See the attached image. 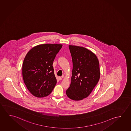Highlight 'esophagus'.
<instances>
[{
  "label": "esophagus",
  "instance_id": "34e87169",
  "mask_svg": "<svg viewBox=\"0 0 131 131\" xmlns=\"http://www.w3.org/2000/svg\"><path fill=\"white\" fill-rule=\"evenodd\" d=\"M58 79H59V80H61L62 79V78L61 77H58Z\"/></svg>",
  "mask_w": 131,
  "mask_h": 131
}]
</instances>
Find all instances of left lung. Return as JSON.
Returning <instances> with one entry per match:
<instances>
[{
  "label": "left lung",
  "mask_w": 131,
  "mask_h": 131,
  "mask_svg": "<svg viewBox=\"0 0 131 131\" xmlns=\"http://www.w3.org/2000/svg\"><path fill=\"white\" fill-rule=\"evenodd\" d=\"M73 68L70 87L66 90L69 99L81 100L88 97L99 82L100 73L97 56L82 47L69 45Z\"/></svg>",
  "instance_id": "left-lung-1"
}]
</instances>
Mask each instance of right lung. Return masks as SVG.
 Returning a JSON list of instances; mask_svg holds the SVG:
<instances>
[{
	"label": "right lung",
	"mask_w": 131,
	"mask_h": 131,
	"mask_svg": "<svg viewBox=\"0 0 131 131\" xmlns=\"http://www.w3.org/2000/svg\"><path fill=\"white\" fill-rule=\"evenodd\" d=\"M62 45L44 44L32 48L23 64V80L28 91L38 97L50 94L57 83L53 61Z\"/></svg>",
	"instance_id": "1"
}]
</instances>
